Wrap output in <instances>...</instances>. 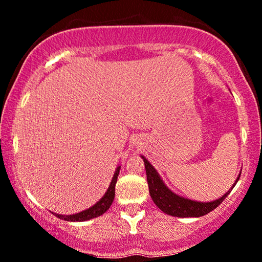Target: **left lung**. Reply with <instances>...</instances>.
Instances as JSON below:
<instances>
[{
    "mask_svg": "<svg viewBox=\"0 0 262 262\" xmlns=\"http://www.w3.org/2000/svg\"><path fill=\"white\" fill-rule=\"evenodd\" d=\"M141 158L143 159L144 162L149 186V193L155 205H156L163 212H165V214L176 217H181V219H183V217H200L203 215H207L208 212L214 210L215 208L219 207L221 203L223 202L224 199L230 194L232 188L238 183L239 177H241L242 173V172H239V176L237 177L234 184L231 186V188H230L224 195H222L220 199H216V200L210 202H200L190 200V199L184 198L181 196V195L172 192V190L164 184V181L158 172L156 171V168L150 164L148 159L144 156H141Z\"/></svg>",
    "mask_w": 262,
    "mask_h": 262,
    "instance_id": "1",
    "label": "left lung"
}]
</instances>
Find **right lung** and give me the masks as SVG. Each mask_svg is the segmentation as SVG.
<instances>
[{
  "label": "right lung",
  "instance_id": "1",
  "mask_svg": "<svg viewBox=\"0 0 262 262\" xmlns=\"http://www.w3.org/2000/svg\"><path fill=\"white\" fill-rule=\"evenodd\" d=\"M120 168H121V166H118L117 168H115L113 178H112V180H111V184L108 186L107 190H106V193L103 195V198H101L100 200L96 203V205L90 207L89 209L79 211V212H77V214H73V215H60V214H55V212H52V214L55 215L56 217H59V219H61V220L68 221V222H84V221L96 219V217L103 215L104 212H106L110 209V207H111V205H112V202L114 200L115 184H117Z\"/></svg>",
  "mask_w": 262,
  "mask_h": 262
}]
</instances>
